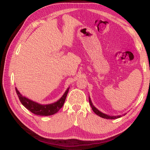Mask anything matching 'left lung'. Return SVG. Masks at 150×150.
Here are the masks:
<instances>
[{
  "label": "left lung",
  "mask_w": 150,
  "mask_h": 150,
  "mask_svg": "<svg viewBox=\"0 0 150 150\" xmlns=\"http://www.w3.org/2000/svg\"><path fill=\"white\" fill-rule=\"evenodd\" d=\"M88 100H89L90 105L91 106V108H92L94 112L96 114V115H97L98 116H100V117H102L103 118H106V119H116V118H120L122 116L121 115H120V116H109V115H105V114L101 112L100 111L98 110L97 108H96L95 106H94L92 102H91V100L90 97H88Z\"/></svg>",
  "instance_id": "1"
}]
</instances>
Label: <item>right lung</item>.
Instances as JSON below:
<instances>
[{
	"instance_id": "add662e5",
	"label": "right lung",
	"mask_w": 150,
	"mask_h": 150,
	"mask_svg": "<svg viewBox=\"0 0 150 150\" xmlns=\"http://www.w3.org/2000/svg\"><path fill=\"white\" fill-rule=\"evenodd\" d=\"M69 88H68L65 93L63 94L62 98H60L57 102L54 103L50 105H41L38 103H35L34 101H32L28 98L22 96L20 92L18 91L17 88H16V92L18 96L19 100L22 105L24 106L28 110H29L34 115H40V116H50L53 115L54 114L57 113L60 110L61 108H62L63 104L65 103V100L67 97L68 91Z\"/></svg>"
}]
</instances>
